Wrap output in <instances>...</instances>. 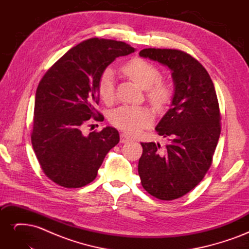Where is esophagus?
Returning a JSON list of instances; mask_svg holds the SVG:
<instances>
[{"instance_id":"1","label":"esophagus","mask_w":249,"mask_h":249,"mask_svg":"<svg viewBox=\"0 0 249 249\" xmlns=\"http://www.w3.org/2000/svg\"><path fill=\"white\" fill-rule=\"evenodd\" d=\"M130 141H132V138L127 136L126 134H124V133L120 134V142H122V143H126V142H130Z\"/></svg>"}]
</instances>
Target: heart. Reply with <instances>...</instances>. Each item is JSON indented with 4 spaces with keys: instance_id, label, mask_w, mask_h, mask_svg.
I'll return each instance as SVG.
<instances>
[{
    "instance_id": "b5f03b06",
    "label": "heart",
    "mask_w": 249,
    "mask_h": 249,
    "mask_svg": "<svg viewBox=\"0 0 249 249\" xmlns=\"http://www.w3.org/2000/svg\"><path fill=\"white\" fill-rule=\"evenodd\" d=\"M123 72L135 84L147 91V99L156 107L166 104L170 97L169 88L158 83L161 78L159 70L143 59H134L125 63ZM99 94L105 103H111L114 99V81L112 72L105 71L99 82ZM111 124L118 129L130 134H137L143 127L152 123V115L142 108L122 107L112 113Z\"/></svg>"
}]
</instances>
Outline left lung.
<instances>
[{"label": "left lung", "mask_w": 249, "mask_h": 249, "mask_svg": "<svg viewBox=\"0 0 249 249\" xmlns=\"http://www.w3.org/2000/svg\"><path fill=\"white\" fill-rule=\"evenodd\" d=\"M139 56L168 67L175 85L170 109L156 131L169 141L142 142L138 173L142 187L161 200L191 191L212 164L220 136V112L215 87L196 59L178 50L144 49Z\"/></svg>", "instance_id": "obj_1"}]
</instances>
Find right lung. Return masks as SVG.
Segmentation results:
<instances>
[{"instance_id":"obj_1","label":"right lung","mask_w":249,"mask_h":249,"mask_svg":"<svg viewBox=\"0 0 249 249\" xmlns=\"http://www.w3.org/2000/svg\"><path fill=\"white\" fill-rule=\"evenodd\" d=\"M134 51L123 41L90 38L71 48L39 82L31 140L37 160L53 182L65 188L91 183L105 157L119 142L112 126L89 135L82 127L91 117L101 116L95 105L105 70Z\"/></svg>"}]
</instances>
